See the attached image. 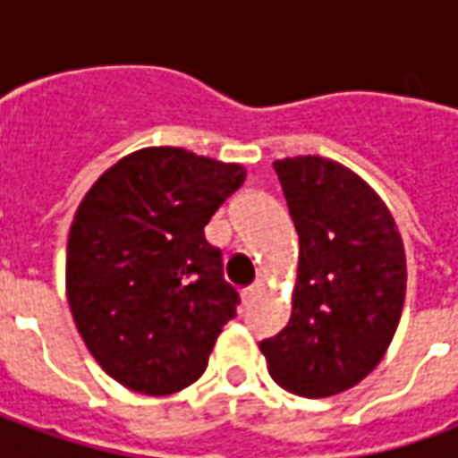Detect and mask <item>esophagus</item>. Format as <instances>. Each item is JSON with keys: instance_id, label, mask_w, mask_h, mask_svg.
<instances>
[{"instance_id": "obj_1", "label": "esophagus", "mask_w": 458, "mask_h": 458, "mask_svg": "<svg viewBox=\"0 0 458 458\" xmlns=\"http://www.w3.org/2000/svg\"><path fill=\"white\" fill-rule=\"evenodd\" d=\"M259 289H262V284H259V282H255V284H250L248 289H242V292H240V297H242V304H250L252 299L258 297Z\"/></svg>"}]
</instances>
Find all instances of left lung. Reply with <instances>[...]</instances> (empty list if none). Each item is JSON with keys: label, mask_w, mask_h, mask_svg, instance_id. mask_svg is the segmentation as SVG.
Listing matches in <instances>:
<instances>
[{"label": "left lung", "mask_w": 458, "mask_h": 458, "mask_svg": "<svg viewBox=\"0 0 458 458\" xmlns=\"http://www.w3.org/2000/svg\"><path fill=\"white\" fill-rule=\"evenodd\" d=\"M299 235L292 317L259 341L272 380L301 397L353 387L383 360L400 324L407 262L383 199L324 157L275 161Z\"/></svg>", "instance_id": "8db88e82"}]
</instances>
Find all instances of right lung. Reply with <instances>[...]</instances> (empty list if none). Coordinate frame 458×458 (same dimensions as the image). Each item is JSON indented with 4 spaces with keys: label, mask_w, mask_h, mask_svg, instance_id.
Here are the masks:
<instances>
[{
    "label": "right lung",
    "mask_w": 458,
    "mask_h": 458,
    "mask_svg": "<svg viewBox=\"0 0 458 458\" xmlns=\"http://www.w3.org/2000/svg\"><path fill=\"white\" fill-rule=\"evenodd\" d=\"M240 164L147 147L95 181L68 233L65 289L88 351L144 394L196 383L240 297L203 228L242 186Z\"/></svg>",
    "instance_id": "right-lung-1"
}]
</instances>
